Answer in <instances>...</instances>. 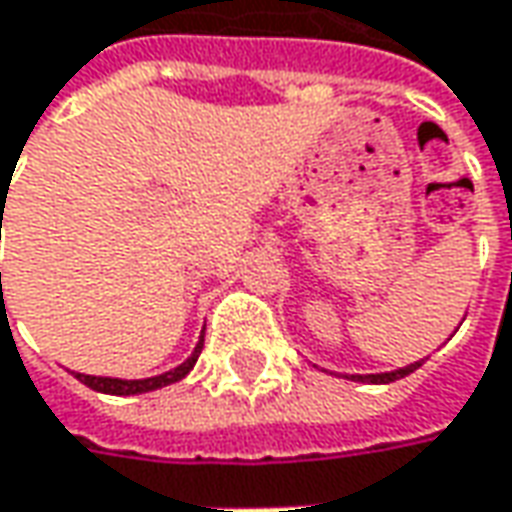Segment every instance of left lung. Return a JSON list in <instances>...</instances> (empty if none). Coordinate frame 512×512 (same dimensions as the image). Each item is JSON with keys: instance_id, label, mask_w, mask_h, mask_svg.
<instances>
[{"instance_id": "obj_1", "label": "left lung", "mask_w": 512, "mask_h": 512, "mask_svg": "<svg viewBox=\"0 0 512 512\" xmlns=\"http://www.w3.org/2000/svg\"><path fill=\"white\" fill-rule=\"evenodd\" d=\"M422 362L425 360H416V362H411V365H405V368L382 371V374H348L345 379H351V382H368V385H385V382H394V379H402V377H408V374H414Z\"/></svg>"}]
</instances>
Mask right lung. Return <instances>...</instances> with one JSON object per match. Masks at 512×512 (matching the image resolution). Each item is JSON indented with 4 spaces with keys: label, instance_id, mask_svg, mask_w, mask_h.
<instances>
[{
    "label": "right lung",
    "instance_id": "right-lung-1",
    "mask_svg": "<svg viewBox=\"0 0 512 512\" xmlns=\"http://www.w3.org/2000/svg\"><path fill=\"white\" fill-rule=\"evenodd\" d=\"M201 348H203V337L195 345V351L186 357L181 365H175V368H169L164 374H158V377H147V379H118V377H93V374H79L76 371V379L84 382L87 388H93L98 394H113V397H135V394H147V391H158V388H164V385H172V382H178V379H184L192 368H195V362L201 357Z\"/></svg>",
    "mask_w": 512,
    "mask_h": 512
}]
</instances>
